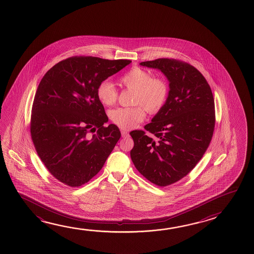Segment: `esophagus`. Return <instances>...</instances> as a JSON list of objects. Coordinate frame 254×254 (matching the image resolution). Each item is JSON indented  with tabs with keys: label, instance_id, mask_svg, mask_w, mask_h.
Here are the masks:
<instances>
[{
	"label": "esophagus",
	"instance_id": "obj_1",
	"mask_svg": "<svg viewBox=\"0 0 254 254\" xmlns=\"http://www.w3.org/2000/svg\"><path fill=\"white\" fill-rule=\"evenodd\" d=\"M121 135L122 137H127L128 135V132L127 130H121Z\"/></svg>",
	"mask_w": 254,
	"mask_h": 254
}]
</instances>
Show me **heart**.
Here are the masks:
<instances>
[{"label": "heart", "instance_id": "obj_1", "mask_svg": "<svg viewBox=\"0 0 254 254\" xmlns=\"http://www.w3.org/2000/svg\"><path fill=\"white\" fill-rule=\"evenodd\" d=\"M120 82L123 87L133 90V107H121L113 110L110 118L121 128L131 129L145 119L146 109L150 113L159 112L167 103L169 86L163 78H152L150 71L133 67L122 75ZM96 96L102 104L111 106L116 103L118 90L111 81L104 80L96 88ZM144 106L142 107V105Z\"/></svg>", "mask_w": 254, "mask_h": 254}]
</instances>
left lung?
I'll return each instance as SVG.
<instances>
[{
  "label": "left lung",
  "instance_id": "8db88e82",
  "mask_svg": "<svg viewBox=\"0 0 254 254\" xmlns=\"http://www.w3.org/2000/svg\"><path fill=\"white\" fill-rule=\"evenodd\" d=\"M140 64L162 71L170 90L164 107L144 127L150 134L130 132V156L141 175L165 187L186 176L207 150L215 126L214 99L204 76L188 63L158 59Z\"/></svg>",
  "mask_w": 254,
  "mask_h": 254
}]
</instances>
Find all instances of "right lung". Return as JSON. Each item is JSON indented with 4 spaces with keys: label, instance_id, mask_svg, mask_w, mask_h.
<instances>
[{
    "label": "right lung",
    "instance_id": "right-lung-1",
    "mask_svg": "<svg viewBox=\"0 0 254 254\" xmlns=\"http://www.w3.org/2000/svg\"><path fill=\"white\" fill-rule=\"evenodd\" d=\"M130 63L71 57L50 68L39 84L31 136L47 169L67 186L79 187L91 180L121 138L116 125L104 126L108 117L96 88Z\"/></svg>",
    "mask_w": 254,
    "mask_h": 254
}]
</instances>
